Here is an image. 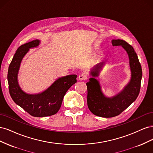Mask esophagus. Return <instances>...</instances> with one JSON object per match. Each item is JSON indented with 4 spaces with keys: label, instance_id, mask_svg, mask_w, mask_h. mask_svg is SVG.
Segmentation results:
<instances>
[{
    "label": "esophagus",
    "instance_id": "esophagus-1",
    "mask_svg": "<svg viewBox=\"0 0 153 153\" xmlns=\"http://www.w3.org/2000/svg\"><path fill=\"white\" fill-rule=\"evenodd\" d=\"M87 76L84 73L80 74V75L78 76V79H79L80 80H87Z\"/></svg>",
    "mask_w": 153,
    "mask_h": 153
}]
</instances>
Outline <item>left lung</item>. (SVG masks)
<instances>
[{"label": "left lung", "instance_id": "left-lung-1", "mask_svg": "<svg viewBox=\"0 0 153 153\" xmlns=\"http://www.w3.org/2000/svg\"><path fill=\"white\" fill-rule=\"evenodd\" d=\"M112 43L113 46H122L126 51L131 76L130 81L121 92L112 98H107L101 92L100 83L95 78L99 75L102 62L96 65L91 71L92 78L86 83L87 106L92 114L102 117L117 116L135 101L140 92L142 76L140 63L132 46L121 39H112Z\"/></svg>", "mask_w": 153, "mask_h": 153}]
</instances>
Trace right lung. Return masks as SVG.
Listing matches in <instances>:
<instances>
[{
    "instance_id": "obj_1",
    "label": "right lung",
    "mask_w": 153,
    "mask_h": 153,
    "mask_svg": "<svg viewBox=\"0 0 153 153\" xmlns=\"http://www.w3.org/2000/svg\"><path fill=\"white\" fill-rule=\"evenodd\" d=\"M40 41L35 39L21 45L10 64L7 73L9 91L15 103L32 116L47 117L56 114L61 108L67 91L76 82V75L59 78L47 90L37 94H29L23 91L18 83V73L22 59L30 48L36 47Z\"/></svg>"
}]
</instances>
